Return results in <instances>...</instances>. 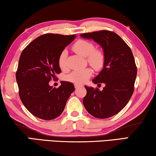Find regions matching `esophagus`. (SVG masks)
Returning <instances> with one entry per match:
<instances>
[{
	"mask_svg": "<svg viewBox=\"0 0 156 156\" xmlns=\"http://www.w3.org/2000/svg\"><path fill=\"white\" fill-rule=\"evenodd\" d=\"M83 85H81V84H79V83H75V88H76V89H77L78 88H80V87H83Z\"/></svg>",
	"mask_w": 156,
	"mask_h": 156,
	"instance_id": "obj_1",
	"label": "esophagus"
}]
</instances>
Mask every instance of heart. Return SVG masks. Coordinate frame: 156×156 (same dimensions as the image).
I'll list each match as a JSON object with an SVG mask.
<instances>
[{
    "instance_id": "b5f03b06",
    "label": "heart",
    "mask_w": 156,
    "mask_h": 156,
    "mask_svg": "<svg viewBox=\"0 0 156 156\" xmlns=\"http://www.w3.org/2000/svg\"><path fill=\"white\" fill-rule=\"evenodd\" d=\"M73 50L78 54L86 57L87 62L96 70H100L105 63V55L100 49L95 48L93 43L87 40H78L73 46ZM68 52L63 50L58 58V64L61 70L66 68ZM93 71L90 68L76 69L66 76V80L75 83H82L92 75Z\"/></svg>"
}]
</instances>
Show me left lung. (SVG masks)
<instances>
[{"mask_svg": "<svg viewBox=\"0 0 156 156\" xmlns=\"http://www.w3.org/2000/svg\"><path fill=\"white\" fill-rule=\"evenodd\" d=\"M80 36L99 43L105 55L104 68L93 80L95 83H104L105 87L99 90L85 86L87 93L83 106L91 115L108 118L121 111L133 93L137 75L134 57L129 45L112 31L100 30Z\"/></svg>", "mask_w": 156, "mask_h": 156, "instance_id": "1", "label": "left lung"}]
</instances>
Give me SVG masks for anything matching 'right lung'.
<instances>
[{"label": "right lung", "instance_id": "add662e5", "mask_svg": "<svg viewBox=\"0 0 156 156\" xmlns=\"http://www.w3.org/2000/svg\"><path fill=\"white\" fill-rule=\"evenodd\" d=\"M76 38L75 34L48 33L29 43L20 56L16 73L20 100L33 115L45 120L57 118L64 110L75 86L61 81L56 88L49 85L61 70L58 64L61 52Z\"/></svg>", "mask_w": 156, "mask_h": 156}]
</instances>
